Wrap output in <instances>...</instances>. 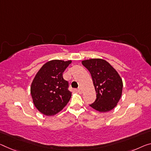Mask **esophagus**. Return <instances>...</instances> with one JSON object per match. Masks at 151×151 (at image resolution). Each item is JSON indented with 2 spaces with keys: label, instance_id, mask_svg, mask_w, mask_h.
<instances>
[{
  "label": "esophagus",
  "instance_id": "34e87169",
  "mask_svg": "<svg viewBox=\"0 0 151 151\" xmlns=\"http://www.w3.org/2000/svg\"><path fill=\"white\" fill-rule=\"evenodd\" d=\"M78 93H80V94H82V89L81 88H79L78 89Z\"/></svg>",
  "mask_w": 151,
  "mask_h": 151
}]
</instances>
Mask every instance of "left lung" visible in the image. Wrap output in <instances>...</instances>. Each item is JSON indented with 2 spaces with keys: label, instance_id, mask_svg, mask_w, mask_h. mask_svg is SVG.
I'll return each mask as SVG.
<instances>
[{
  "label": "left lung",
  "instance_id": "1",
  "mask_svg": "<svg viewBox=\"0 0 151 151\" xmlns=\"http://www.w3.org/2000/svg\"><path fill=\"white\" fill-rule=\"evenodd\" d=\"M82 63L91 74L96 94V101L90 106L101 113L112 110L122 95L123 82L119 74L102 59L83 60Z\"/></svg>",
  "mask_w": 151,
  "mask_h": 151
}]
</instances>
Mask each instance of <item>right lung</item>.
I'll use <instances>...</instances> for the list:
<instances>
[{
  "label": "right lung",
  "instance_id": "1",
  "mask_svg": "<svg viewBox=\"0 0 151 151\" xmlns=\"http://www.w3.org/2000/svg\"><path fill=\"white\" fill-rule=\"evenodd\" d=\"M71 63V60H51L44 64L34 77L30 92L34 106L42 114L56 115L70 100L71 92L63 73Z\"/></svg>",
  "mask_w": 151,
  "mask_h": 151
}]
</instances>
